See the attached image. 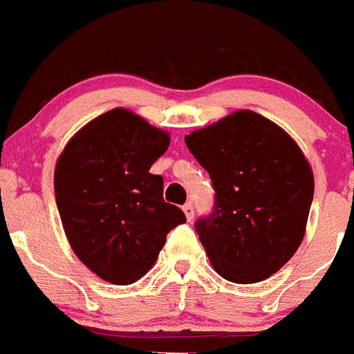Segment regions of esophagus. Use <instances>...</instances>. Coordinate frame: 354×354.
Wrapping results in <instances>:
<instances>
[{
	"mask_svg": "<svg viewBox=\"0 0 354 354\" xmlns=\"http://www.w3.org/2000/svg\"><path fill=\"white\" fill-rule=\"evenodd\" d=\"M183 212H184V215H186V218H188V221H194V215H195V212H194V204L192 203H186L183 206Z\"/></svg>",
	"mask_w": 354,
	"mask_h": 354,
	"instance_id": "esophagus-1",
	"label": "esophagus"
}]
</instances>
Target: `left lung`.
Masks as SVG:
<instances>
[{"mask_svg":"<svg viewBox=\"0 0 354 354\" xmlns=\"http://www.w3.org/2000/svg\"><path fill=\"white\" fill-rule=\"evenodd\" d=\"M209 174L215 204L195 232L213 268L235 284L268 279L299 250L313 203V171L270 119L241 110L186 136Z\"/></svg>","mask_w":354,"mask_h":354,"instance_id":"1","label":"left lung"}]
</instances>
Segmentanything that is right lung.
<instances>
[{
  "mask_svg": "<svg viewBox=\"0 0 354 354\" xmlns=\"http://www.w3.org/2000/svg\"><path fill=\"white\" fill-rule=\"evenodd\" d=\"M168 145L166 131L113 108L81 128L55 165V204L70 246L112 284L141 279L166 235L186 223L183 209L162 198V177L150 174Z\"/></svg>",
  "mask_w": 354,
  "mask_h": 354,
  "instance_id": "obj_1",
  "label": "right lung"
}]
</instances>
